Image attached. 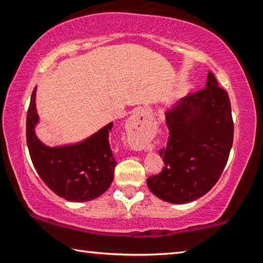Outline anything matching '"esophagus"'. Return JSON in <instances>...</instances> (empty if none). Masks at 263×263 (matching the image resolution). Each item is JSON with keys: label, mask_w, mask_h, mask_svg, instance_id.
<instances>
[{"label": "esophagus", "mask_w": 263, "mask_h": 263, "mask_svg": "<svg viewBox=\"0 0 263 263\" xmlns=\"http://www.w3.org/2000/svg\"><path fill=\"white\" fill-rule=\"evenodd\" d=\"M128 132H130V142L137 149L146 148V137L148 133L147 115L144 111L131 116L127 123Z\"/></svg>", "instance_id": "obj_1"}]
</instances>
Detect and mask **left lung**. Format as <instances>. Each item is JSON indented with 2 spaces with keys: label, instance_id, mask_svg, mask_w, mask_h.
<instances>
[{
  "label": "left lung",
  "instance_id": "left-lung-1",
  "mask_svg": "<svg viewBox=\"0 0 263 263\" xmlns=\"http://www.w3.org/2000/svg\"><path fill=\"white\" fill-rule=\"evenodd\" d=\"M164 115L169 139L159 152L164 166L148 177V189L164 202H193L216 184L228 162L234 131L229 95L209 72L205 88Z\"/></svg>",
  "mask_w": 263,
  "mask_h": 263
}]
</instances>
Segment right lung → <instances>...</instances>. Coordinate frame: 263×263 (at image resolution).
<instances>
[{
    "label": "right lung",
    "instance_id": "right-lung-1",
    "mask_svg": "<svg viewBox=\"0 0 263 263\" xmlns=\"http://www.w3.org/2000/svg\"><path fill=\"white\" fill-rule=\"evenodd\" d=\"M35 91L37 87L26 116V142L35 171L48 188L66 201L88 202L100 197L112 183L117 164L109 144L112 122L81 141L51 147L35 135L39 123Z\"/></svg>",
    "mask_w": 263,
    "mask_h": 263
}]
</instances>
